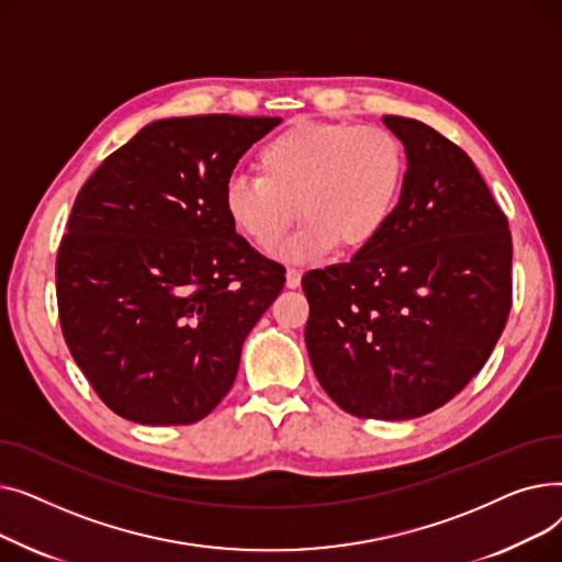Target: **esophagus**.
<instances>
[{
    "instance_id": "1",
    "label": "esophagus",
    "mask_w": 562,
    "mask_h": 562,
    "mask_svg": "<svg viewBox=\"0 0 562 562\" xmlns=\"http://www.w3.org/2000/svg\"><path fill=\"white\" fill-rule=\"evenodd\" d=\"M289 289H296L301 284V271L299 269H286V282Z\"/></svg>"
}]
</instances>
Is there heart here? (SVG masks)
Returning <instances> with one entry per match:
<instances>
[{
    "label": "heart",
    "instance_id": "heart-1",
    "mask_svg": "<svg viewBox=\"0 0 562 562\" xmlns=\"http://www.w3.org/2000/svg\"><path fill=\"white\" fill-rule=\"evenodd\" d=\"M257 168L259 177L227 180V218L259 248H271L299 206L305 223L276 255L310 261L337 244L358 250L375 239L396 206L405 155L387 127L301 123L259 147Z\"/></svg>",
    "mask_w": 562,
    "mask_h": 562
}]
</instances>
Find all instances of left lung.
<instances>
[{"mask_svg": "<svg viewBox=\"0 0 562 562\" xmlns=\"http://www.w3.org/2000/svg\"><path fill=\"white\" fill-rule=\"evenodd\" d=\"M407 170L382 232L346 263L305 273L316 380L356 417L405 422L449 403L487 362L510 312L513 241L456 143L382 115Z\"/></svg>", "mask_w": 562, "mask_h": 562, "instance_id": "obj_1", "label": "left lung"}]
</instances>
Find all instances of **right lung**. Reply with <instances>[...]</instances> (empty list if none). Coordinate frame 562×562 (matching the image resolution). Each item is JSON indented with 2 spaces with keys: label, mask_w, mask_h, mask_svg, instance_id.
Instances as JSON below:
<instances>
[{
  "label": "right lung",
  "mask_w": 562,
  "mask_h": 562,
  "mask_svg": "<svg viewBox=\"0 0 562 562\" xmlns=\"http://www.w3.org/2000/svg\"><path fill=\"white\" fill-rule=\"evenodd\" d=\"M280 117L189 115L145 125L81 187L56 257L66 344L123 419H204L284 269L227 218L234 166Z\"/></svg>",
  "instance_id": "right-lung-1"
}]
</instances>
